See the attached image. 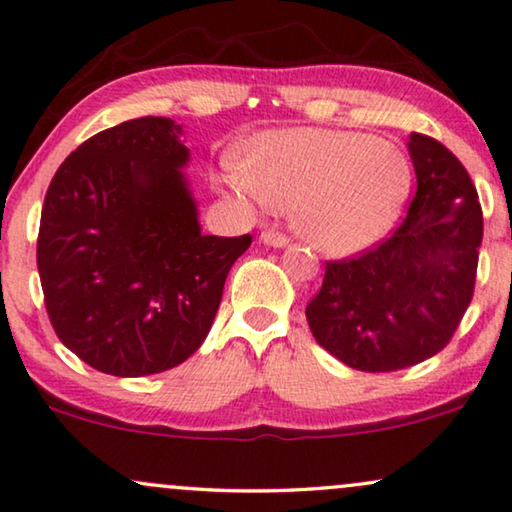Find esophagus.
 <instances>
[{"instance_id": "obj_1", "label": "esophagus", "mask_w": 512, "mask_h": 512, "mask_svg": "<svg viewBox=\"0 0 512 512\" xmlns=\"http://www.w3.org/2000/svg\"><path fill=\"white\" fill-rule=\"evenodd\" d=\"M261 242L268 244V247L281 249V247H286V244H288V238L279 231H265V233H261Z\"/></svg>"}]
</instances>
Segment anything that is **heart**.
<instances>
[{"instance_id": "heart-1", "label": "heart", "mask_w": 512, "mask_h": 512, "mask_svg": "<svg viewBox=\"0 0 512 512\" xmlns=\"http://www.w3.org/2000/svg\"><path fill=\"white\" fill-rule=\"evenodd\" d=\"M247 161L224 166L226 194L249 212L295 207L298 231L332 256L381 242L411 196L404 152L358 131H268L251 140Z\"/></svg>"}]
</instances>
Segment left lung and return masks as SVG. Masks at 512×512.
<instances>
[{
    "mask_svg": "<svg viewBox=\"0 0 512 512\" xmlns=\"http://www.w3.org/2000/svg\"><path fill=\"white\" fill-rule=\"evenodd\" d=\"M416 196L388 240L325 265L307 305L325 351L360 372H397L450 342L473 298L483 210L466 168L439 140L411 133Z\"/></svg>",
    "mask_w": 512,
    "mask_h": 512,
    "instance_id": "obj_1",
    "label": "left lung"
}]
</instances>
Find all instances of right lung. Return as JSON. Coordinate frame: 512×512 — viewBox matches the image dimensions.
<instances>
[{
	"label": "right lung",
	"instance_id": "right-lung-1",
	"mask_svg": "<svg viewBox=\"0 0 512 512\" xmlns=\"http://www.w3.org/2000/svg\"><path fill=\"white\" fill-rule=\"evenodd\" d=\"M182 136L168 117L96 133L43 201L36 265L50 323L103 374H159L194 355L251 244L201 233Z\"/></svg>",
	"mask_w": 512,
	"mask_h": 512
}]
</instances>
